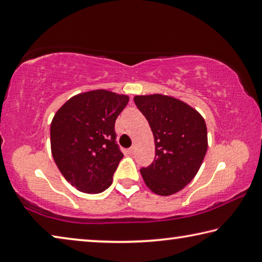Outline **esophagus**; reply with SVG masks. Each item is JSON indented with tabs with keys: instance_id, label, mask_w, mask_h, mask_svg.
<instances>
[{
	"instance_id": "34e87169",
	"label": "esophagus",
	"mask_w": 262,
	"mask_h": 262,
	"mask_svg": "<svg viewBox=\"0 0 262 262\" xmlns=\"http://www.w3.org/2000/svg\"><path fill=\"white\" fill-rule=\"evenodd\" d=\"M134 152H135V147H134V145H133V147H130L129 149H128V154L133 155Z\"/></svg>"
}]
</instances>
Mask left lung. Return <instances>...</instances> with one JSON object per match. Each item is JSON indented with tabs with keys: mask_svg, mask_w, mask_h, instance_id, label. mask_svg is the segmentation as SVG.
Here are the masks:
<instances>
[{
	"mask_svg": "<svg viewBox=\"0 0 262 262\" xmlns=\"http://www.w3.org/2000/svg\"><path fill=\"white\" fill-rule=\"evenodd\" d=\"M155 139V159L141 168L145 185L167 196L183 189L196 176L208 148L205 119L184 101L164 95L135 96Z\"/></svg>",
	"mask_w": 262,
	"mask_h": 262,
	"instance_id": "left-lung-1",
	"label": "left lung"
}]
</instances>
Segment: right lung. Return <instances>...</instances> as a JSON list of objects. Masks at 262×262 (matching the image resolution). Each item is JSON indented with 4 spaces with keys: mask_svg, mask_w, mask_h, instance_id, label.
<instances>
[{
    "mask_svg": "<svg viewBox=\"0 0 262 262\" xmlns=\"http://www.w3.org/2000/svg\"><path fill=\"white\" fill-rule=\"evenodd\" d=\"M128 100L107 90L83 92L66 101L53 118V158L66 180L81 192L101 193L112 184L123 157L114 123Z\"/></svg>",
    "mask_w": 262,
    "mask_h": 262,
    "instance_id": "right-lung-1",
    "label": "right lung"
}]
</instances>
